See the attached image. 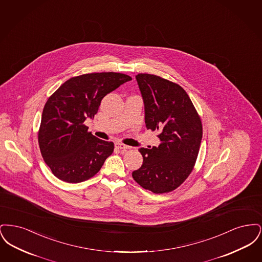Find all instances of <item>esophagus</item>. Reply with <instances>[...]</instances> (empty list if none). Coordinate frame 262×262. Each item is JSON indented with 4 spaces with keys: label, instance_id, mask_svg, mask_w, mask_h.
I'll use <instances>...</instances> for the list:
<instances>
[{
    "label": "esophagus",
    "instance_id": "1",
    "mask_svg": "<svg viewBox=\"0 0 262 262\" xmlns=\"http://www.w3.org/2000/svg\"><path fill=\"white\" fill-rule=\"evenodd\" d=\"M115 146L118 148V149H121V150H126V149H129V146H127V145H125V144H124V143H122V142H116L115 143Z\"/></svg>",
    "mask_w": 262,
    "mask_h": 262
}]
</instances>
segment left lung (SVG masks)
Returning <instances> with one entry per match:
<instances>
[{"mask_svg": "<svg viewBox=\"0 0 262 262\" xmlns=\"http://www.w3.org/2000/svg\"><path fill=\"white\" fill-rule=\"evenodd\" d=\"M136 78L144 103L145 125L159 133L161 143L139 149L143 163L133 178L154 193L170 192L194 167L202 138L200 115L179 84L148 74H138Z\"/></svg>", "mask_w": 262, "mask_h": 262, "instance_id": "obj_1", "label": "left lung"}]
</instances>
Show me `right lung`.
<instances>
[{"mask_svg": "<svg viewBox=\"0 0 262 262\" xmlns=\"http://www.w3.org/2000/svg\"><path fill=\"white\" fill-rule=\"evenodd\" d=\"M132 80L120 73L78 75L62 83L47 100L38 132L42 157L52 173L67 183H80L97 174L114 151L112 141L88 133L101 100Z\"/></svg>", "mask_w": 262, "mask_h": 262, "instance_id": "1", "label": "right lung"}]
</instances>
